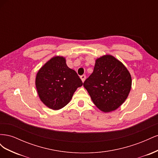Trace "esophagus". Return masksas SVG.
<instances>
[{
	"mask_svg": "<svg viewBox=\"0 0 158 158\" xmlns=\"http://www.w3.org/2000/svg\"><path fill=\"white\" fill-rule=\"evenodd\" d=\"M80 78H81V80H82V82H84V81H85V75H82V76H80Z\"/></svg>",
	"mask_w": 158,
	"mask_h": 158,
	"instance_id": "esophagus-1",
	"label": "esophagus"
}]
</instances>
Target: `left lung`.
I'll return each mask as SVG.
<instances>
[{"label":"left lung","instance_id":"left-lung-1","mask_svg":"<svg viewBox=\"0 0 158 158\" xmlns=\"http://www.w3.org/2000/svg\"><path fill=\"white\" fill-rule=\"evenodd\" d=\"M131 85L130 73L111 55L95 60L92 74L84 82L95 106L105 113L114 111L125 102Z\"/></svg>","mask_w":158,"mask_h":158}]
</instances>
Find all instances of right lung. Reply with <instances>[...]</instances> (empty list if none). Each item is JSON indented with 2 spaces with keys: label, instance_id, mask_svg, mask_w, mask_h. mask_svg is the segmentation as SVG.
<instances>
[{
  "label": "right lung",
  "instance_id": "obj_1",
  "mask_svg": "<svg viewBox=\"0 0 158 158\" xmlns=\"http://www.w3.org/2000/svg\"><path fill=\"white\" fill-rule=\"evenodd\" d=\"M83 83L76 71L68 67L66 59L52 57L37 72L35 86L41 101L52 110L66 106Z\"/></svg>",
  "mask_w": 158,
  "mask_h": 158
}]
</instances>
